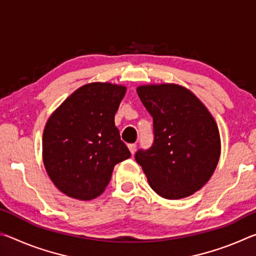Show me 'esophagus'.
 I'll list each match as a JSON object with an SVG mask.
<instances>
[{
    "mask_svg": "<svg viewBox=\"0 0 256 256\" xmlns=\"http://www.w3.org/2000/svg\"><path fill=\"white\" fill-rule=\"evenodd\" d=\"M128 149H130V151H131V154H133L134 152H136V144H128Z\"/></svg>",
    "mask_w": 256,
    "mask_h": 256,
    "instance_id": "esophagus-1",
    "label": "esophagus"
}]
</instances>
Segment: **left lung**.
<instances>
[{
  "instance_id": "left-lung-1",
  "label": "left lung",
  "mask_w": 256,
  "mask_h": 256,
  "mask_svg": "<svg viewBox=\"0 0 256 256\" xmlns=\"http://www.w3.org/2000/svg\"><path fill=\"white\" fill-rule=\"evenodd\" d=\"M138 97L154 120V142L136 151L150 188L162 198L192 196L214 174L220 136L214 118L190 92L177 84L142 86Z\"/></svg>"
}]
</instances>
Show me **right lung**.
<instances>
[{
    "mask_svg": "<svg viewBox=\"0 0 256 256\" xmlns=\"http://www.w3.org/2000/svg\"><path fill=\"white\" fill-rule=\"evenodd\" d=\"M125 92L122 86L86 84L47 120L42 159L60 192L92 200L106 188L115 164L131 157L114 122Z\"/></svg>",
    "mask_w": 256,
    "mask_h": 256,
    "instance_id": "obj_1",
    "label": "right lung"
}]
</instances>
